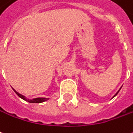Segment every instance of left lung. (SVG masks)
<instances>
[{"label":"left lung","mask_w":133,"mask_h":133,"mask_svg":"<svg viewBox=\"0 0 133 133\" xmlns=\"http://www.w3.org/2000/svg\"><path fill=\"white\" fill-rule=\"evenodd\" d=\"M121 88H122V87H121ZM121 88H120V89H119V91H117V93H116V94H115V95L114 96H113V97H112V98H114V97H115V96H116V95H117V94H118V93H119V90H120V89H121Z\"/></svg>","instance_id":"1"}]
</instances>
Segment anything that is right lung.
<instances>
[{
  "mask_svg": "<svg viewBox=\"0 0 133 133\" xmlns=\"http://www.w3.org/2000/svg\"><path fill=\"white\" fill-rule=\"evenodd\" d=\"M13 90L14 91V92L17 94V95L20 97V98H21L22 99H24V100H25V101H26V102H29V103H42V102H46V101H47L48 99H49V98H35V99H26V97H25L24 96L21 95V94H19V93H18L15 89H13Z\"/></svg>",
  "mask_w": 133,
  "mask_h": 133,
  "instance_id": "obj_1",
  "label": "right lung"
}]
</instances>
